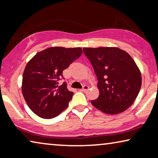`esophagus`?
Instances as JSON below:
<instances>
[{
    "label": "esophagus",
    "mask_w": 158,
    "mask_h": 158,
    "mask_svg": "<svg viewBox=\"0 0 158 158\" xmlns=\"http://www.w3.org/2000/svg\"><path fill=\"white\" fill-rule=\"evenodd\" d=\"M89 86H87V85H84V86H83V88L81 89V91H84V92H85V91H86L87 90L89 89Z\"/></svg>",
    "instance_id": "34e87169"
}]
</instances>
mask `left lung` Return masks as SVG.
I'll list each match as a JSON object with an SVG mask.
<instances>
[{
    "instance_id": "obj_1",
    "label": "left lung",
    "mask_w": 158,
    "mask_h": 158,
    "mask_svg": "<svg viewBox=\"0 0 158 158\" xmlns=\"http://www.w3.org/2000/svg\"><path fill=\"white\" fill-rule=\"evenodd\" d=\"M98 79L99 96L91 101L106 114H119L133 104L141 86V74L126 51L112 47L84 48Z\"/></svg>"
}]
</instances>
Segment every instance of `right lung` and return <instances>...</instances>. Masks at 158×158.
Returning <instances> with one entry per match:
<instances>
[{
  "label": "right lung",
  "mask_w": 158,
  "mask_h": 158,
  "mask_svg": "<svg viewBox=\"0 0 158 158\" xmlns=\"http://www.w3.org/2000/svg\"><path fill=\"white\" fill-rule=\"evenodd\" d=\"M81 48L51 47L35 55L25 67L22 94L31 111L44 119L57 117L69 106L74 93L59 84L62 72L81 56Z\"/></svg>",
  "instance_id": "obj_1"
}]
</instances>
